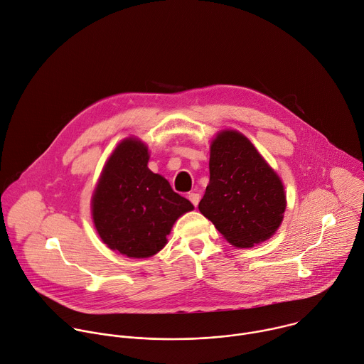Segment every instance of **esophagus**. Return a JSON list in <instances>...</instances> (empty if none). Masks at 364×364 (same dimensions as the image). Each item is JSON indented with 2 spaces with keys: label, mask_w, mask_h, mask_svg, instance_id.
Instances as JSON below:
<instances>
[{
  "label": "esophagus",
  "mask_w": 364,
  "mask_h": 364,
  "mask_svg": "<svg viewBox=\"0 0 364 364\" xmlns=\"http://www.w3.org/2000/svg\"><path fill=\"white\" fill-rule=\"evenodd\" d=\"M188 199L193 203V206H198V203H199V199H200V196H199V193H195V192H191L189 195H188Z\"/></svg>",
  "instance_id": "34e87169"
}]
</instances>
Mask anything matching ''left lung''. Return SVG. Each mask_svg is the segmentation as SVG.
Here are the masks:
<instances>
[{"label":"left lung","instance_id":"8db88e82","mask_svg":"<svg viewBox=\"0 0 364 364\" xmlns=\"http://www.w3.org/2000/svg\"><path fill=\"white\" fill-rule=\"evenodd\" d=\"M285 206L279 176L254 144L237 130L218 133L210 143L200 213L231 245L250 248L275 234Z\"/></svg>","mask_w":364,"mask_h":364}]
</instances>
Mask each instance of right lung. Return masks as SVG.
I'll return each instance as SVG.
<instances>
[{
  "label": "right lung",
  "instance_id": "add662e5",
  "mask_svg": "<svg viewBox=\"0 0 364 364\" xmlns=\"http://www.w3.org/2000/svg\"><path fill=\"white\" fill-rule=\"evenodd\" d=\"M148 146L122 140L107 159L92 196V215L102 241L129 258H149L168 242L179 216L193 205L148 168Z\"/></svg>",
  "mask_w": 364,
  "mask_h": 364
}]
</instances>
